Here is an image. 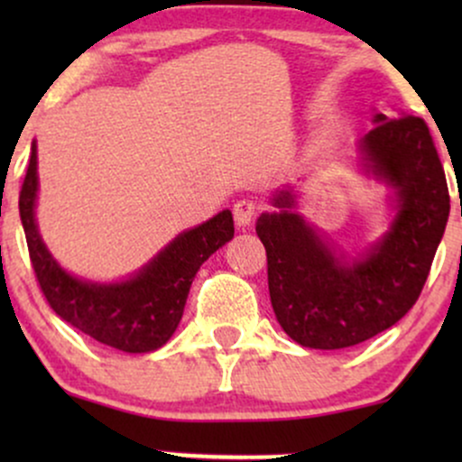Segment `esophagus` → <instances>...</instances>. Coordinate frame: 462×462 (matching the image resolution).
<instances>
[{
	"label": "esophagus",
	"mask_w": 462,
	"mask_h": 462,
	"mask_svg": "<svg viewBox=\"0 0 462 462\" xmlns=\"http://www.w3.org/2000/svg\"><path fill=\"white\" fill-rule=\"evenodd\" d=\"M256 210L258 204L254 199H238L232 213H235V221L238 226L247 227L254 221V217H256Z\"/></svg>",
	"instance_id": "esophagus-1"
}]
</instances>
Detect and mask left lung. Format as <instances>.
I'll use <instances>...</instances> for the list:
<instances>
[{"label": "left lung", "instance_id": "obj_1", "mask_svg": "<svg viewBox=\"0 0 462 462\" xmlns=\"http://www.w3.org/2000/svg\"><path fill=\"white\" fill-rule=\"evenodd\" d=\"M358 141L363 171L393 189L395 217L375 243L347 258L301 217L284 187L256 235L267 249L269 298L282 330L312 349L358 346L412 309L449 217V193L426 121L374 115Z\"/></svg>", "mask_w": 462, "mask_h": 462}]
</instances>
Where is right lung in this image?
I'll list each match as a JSON object with an SVG mask.
<instances>
[{
    "label": "right lung",
    "instance_id": "right-lung-1",
    "mask_svg": "<svg viewBox=\"0 0 462 462\" xmlns=\"http://www.w3.org/2000/svg\"><path fill=\"white\" fill-rule=\"evenodd\" d=\"M36 143L19 195V215L30 261L45 300L60 319L104 346L128 354L162 347L176 332L189 289L201 263L235 236L230 210L180 232L145 267L121 282H91L65 272L47 249L36 226Z\"/></svg>",
    "mask_w": 462,
    "mask_h": 462
}]
</instances>
